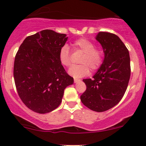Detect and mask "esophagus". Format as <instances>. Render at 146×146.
I'll list each match as a JSON object with an SVG mask.
<instances>
[{
	"label": "esophagus",
	"instance_id": "1",
	"mask_svg": "<svg viewBox=\"0 0 146 146\" xmlns=\"http://www.w3.org/2000/svg\"><path fill=\"white\" fill-rule=\"evenodd\" d=\"M80 81H81V80H80V79L74 78V82L75 83H77V82H80Z\"/></svg>",
	"mask_w": 146,
	"mask_h": 146
}]
</instances>
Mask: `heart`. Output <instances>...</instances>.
Listing matches in <instances>:
<instances>
[{"label": "heart", "instance_id": "heart-1", "mask_svg": "<svg viewBox=\"0 0 146 146\" xmlns=\"http://www.w3.org/2000/svg\"><path fill=\"white\" fill-rule=\"evenodd\" d=\"M73 48L75 51H80L83 53L79 63L80 64L73 66L68 71V73L74 78H82L89 73L90 68L93 71L98 69L102 66L104 59V51L103 48L95 47L93 42L85 38L76 40L72 44ZM59 61L65 67H69L71 65V57L69 48L67 45H63L59 51Z\"/></svg>", "mask_w": 146, "mask_h": 146}]
</instances>
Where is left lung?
I'll return each mask as SVG.
<instances>
[{
	"label": "left lung",
	"instance_id": "left-lung-1",
	"mask_svg": "<svg viewBox=\"0 0 146 146\" xmlns=\"http://www.w3.org/2000/svg\"><path fill=\"white\" fill-rule=\"evenodd\" d=\"M96 40L104 51V60L93 79L83 80L86 89L80 100L89 109L104 112L123 98L130 77V60L128 48L115 34L102 31Z\"/></svg>",
	"mask_w": 146,
	"mask_h": 146
}]
</instances>
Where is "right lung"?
<instances>
[{"label": "right lung", "mask_w": 146, "mask_h": 146, "mask_svg": "<svg viewBox=\"0 0 146 146\" xmlns=\"http://www.w3.org/2000/svg\"><path fill=\"white\" fill-rule=\"evenodd\" d=\"M45 29L27 36L16 53L14 78L18 94L30 110L44 114L59 106L64 90L73 83L59 61L67 37Z\"/></svg>", "instance_id": "1"}]
</instances>
